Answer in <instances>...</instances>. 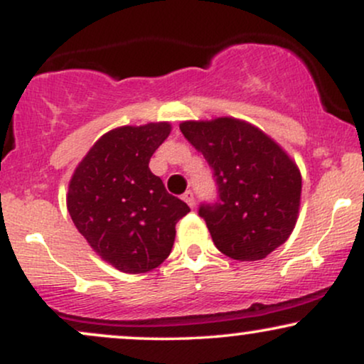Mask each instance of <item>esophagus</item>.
Wrapping results in <instances>:
<instances>
[{"instance_id": "obj_1", "label": "esophagus", "mask_w": 364, "mask_h": 364, "mask_svg": "<svg viewBox=\"0 0 364 364\" xmlns=\"http://www.w3.org/2000/svg\"><path fill=\"white\" fill-rule=\"evenodd\" d=\"M183 200H185V202L188 203V205H190L191 208L195 207V195H193V191L191 190H188L185 195H183Z\"/></svg>"}]
</instances>
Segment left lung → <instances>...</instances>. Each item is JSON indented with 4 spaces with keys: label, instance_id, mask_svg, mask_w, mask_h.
Segmentation results:
<instances>
[{
    "label": "left lung",
    "instance_id": "left-lung-1",
    "mask_svg": "<svg viewBox=\"0 0 364 364\" xmlns=\"http://www.w3.org/2000/svg\"><path fill=\"white\" fill-rule=\"evenodd\" d=\"M183 136L203 154L217 200L202 202L219 252L240 262L262 260L289 237L298 219L301 174L272 139L245 121L181 123Z\"/></svg>",
    "mask_w": 364,
    "mask_h": 364
}]
</instances>
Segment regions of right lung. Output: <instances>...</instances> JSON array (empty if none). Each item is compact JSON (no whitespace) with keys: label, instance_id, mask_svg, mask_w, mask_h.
I'll use <instances>...</instances> for the list:
<instances>
[{"label":"right lung","instance_id":"add662e5","mask_svg":"<svg viewBox=\"0 0 364 364\" xmlns=\"http://www.w3.org/2000/svg\"><path fill=\"white\" fill-rule=\"evenodd\" d=\"M169 123L121 127L101 136L78 164L68 212L95 253L127 274H144L169 257L176 223L190 212L149 169Z\"/></svg>","mask_w":364,"mask_h":364}]
</instances>
